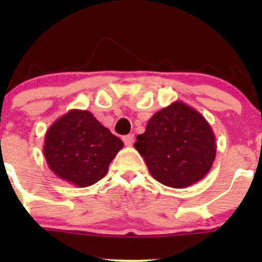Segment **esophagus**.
Returning a JSON list of instances; mask_svg holds the SVG:
<instances>
[{"label": "esophagus", "instance_id": "34e87169", "mask_svg": "<svg viewBox=\"0 0 262 262\" xmlns=\"http://www.w3.org/2000/svg\"><path fill=\"white\" fill-rule=\"evenodd\" d=\"M123 142H124V144H125V146L130 147L132 144H133V142H134V134H128V136H124L123 137Z\"/></svg>", "mask_w": 262, "mask_h": 262}]
</instances>
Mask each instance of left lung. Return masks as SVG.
<instances>
[{
  "label": "left lung",
  "instance_id": "left-lung-1",
  "mask_svg": "<svg viewBox=\"0 0 262 262\" xmlns=\"http://www.w3.org/2000/svg\"><path fill=\"white\" fill-rule=\"evenodd\" d=\"M153 179L184 189L200 181L215 160V137L205 118L185 102L175 101L148 120L134 143Z\"/></svg>",
  "mask_w": 262,
  "mask_h": 262
}]
</instances>
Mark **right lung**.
I'll use <instances>...</instances> for the list:
<instances>
[{"mask_svg":"<svg viewBox=\"0 0 262 262\" xmlns=\"http://www.w3.org/2000/svg\"><path fill=\"white\" fill-rule=\"evenodd\" d=\"M123 142L87 110H70L49 126L44 156L62 180L86 187L101 180Z\"/></svg>","mask_w":262,"mask_h":262,"instance_id":"right-lung-1","label":"right lung"}]
</instances>
